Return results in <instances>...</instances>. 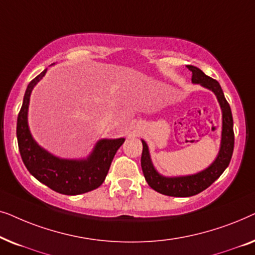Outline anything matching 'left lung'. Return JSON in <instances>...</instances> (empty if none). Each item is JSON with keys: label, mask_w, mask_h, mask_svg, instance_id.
<instances>
[{"label": "left lung", "mask_w": 255, "mask_h": 255, "mask_svg": "<svg viewBox=\"0 0 255 255\" xmlns=\"http://www.w3.org/2000/svg\"><path fill=\"white\" fill-rule=\"evenodd\" d=\"M188 68L193 72L191 82L201 85L204 88L211 90L217 97V101L222 109V138L221 147L216 159L207 168L196 174L184 176H163L154 168L149 155L148 146L142 140L141 153V169L144 173L146 182L148 186L158 193L167 196L174 197H189L194 196L209 186H211L231 161L233 147H235V133H233V118L231 108L226 101L222 87L216 80L205 75L200 68L188 65Z\"/></svg>", "instance_id": "1"}]
</instances>
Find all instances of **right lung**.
Masks as SVG:
<instances>
[{
    "mask_svg": "<svg viewBox=\"0 0 255 255\" xmlns=\"http://www.w3.org/2000/svg\"><path fill=\"white\" fill-rule=\"evenodd\" d=\"M47 68L29 83L17 118V141L24 165L39 182L57 193L80 195L96 189L104 182L117 149L125 138L100 139L83 159H64L52 154L34 140L27 123L30 96Z\"/></svg>",
    "mask_w": 255,
    "mask_h": 255,
    "instance_id": "right-lung-1",
    "label": "right lung"
}]
</instances>
